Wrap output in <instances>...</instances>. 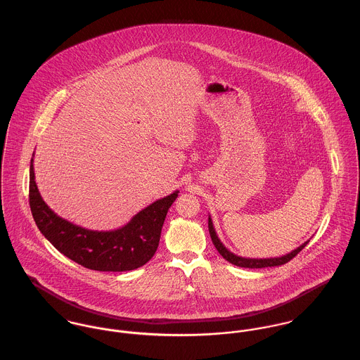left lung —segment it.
Listing matches in <instances>:
<instances>
[{
	"instance_id": "1",
	"label": "left lung",
	"mask_w": 360,
	"mask_h": 360,
	"mask_svg": "<svg viewBox=\"0 0 360 360\" xmlns=\"http://www.w3.org/2000/svg\"><path fill=\"white\" fill-rule=\"evenodd\" d=\"M207 227H209V234H210V238H212V243L213 245L216 247V250L219 251V254L221 257H224L227 262L236 264V266H240V267H248V269H262V267H271V266H281L287 262H290L292 257H297L309 243H304L302 245H300L297 250H294L292 252L284 255V257H267V259H250V257H241L234 255L233 252H230L223 244L221 241L219 240L216 231H214V227H213V223H212V219L210 216L207 217Z\"/></svg>"
}]
</instances>
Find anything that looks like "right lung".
I'll use <instances>...</instances> for the list:
<instances>
[{
	"mask_svg": "<svg viewBox=\"0 0 360 360\" xmlns=\"http://www.w3.org/2000/svg\"><path fill=\"white\" fill-rule=\"evenodd\" d=\"M177 195L174 191L155 201L117 230H89L59 217L44 202L30 160L29 204L39 230L60 254L91 270L127 271L144 266L156 252L165 217Z\"/></svg>",
	"mask_w": 360,
	"mask_h": 360,
	"instance_id": "right-lung-1",
	"label": "right lung"
}]
</instances>
